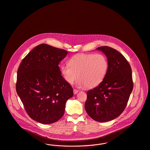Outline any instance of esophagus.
<instances>
[{
    "instance_id": "obj_1",
    "label": "esophagus",
    "mask_w": 150,
    "mask_h": 150,
    "mask_svg": "<svg viewBox=\"0 0 150 150\" xmlns=\"http://www.w3.org/2000/svg\"><path fill=\"white\" fill-rule=\"evenodd\" d=\"M78 92H79V90H77V89H74V90H73V93H74V94H77Z\"/></svg>"
}]
</instances>
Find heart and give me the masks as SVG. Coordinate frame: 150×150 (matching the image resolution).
<instances>
[{
  "mask_svg": "<svg viewBox=\"0 0 150 150\" xmlns=\"http://www.w3.org/2000/svg\"><path fill=\"white\" fill-rule=\"evenodd\" d=\"M108 69V61L102 54L80 53L73 56L68 65H62L61 73L67 82L73 84L77 77V85L94 88L104 79Z\"/></svg>",
  "mask_w": 150,
  "mask_h": 150,
  "instance_id": "1",
  "label": "heart"
}]
</instances>
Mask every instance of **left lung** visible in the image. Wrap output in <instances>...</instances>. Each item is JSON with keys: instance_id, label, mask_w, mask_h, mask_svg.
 I'll return each instance as SVG.
<instances>
[{"instance_id": "1", "label": "left lung", "mask_w": 150, "mask_h": 150, "mask_svg": "<svg viewBox=\"0 0 150 150\" xmlns=\"http://www.w3.org/2000/svg\"><path fill=\"white\" fill-rule=\"evenodd\" d=\"M96 50L106 55L108 69L100 85L87 92L85 109L93 120L105 122L115 119L125 110L133 89L132 70L118 51L107 46Z\"/></svg>"}]
</instances>
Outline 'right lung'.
Segmentation results:
<instances>
[{"mask_svg":"<svg viewBox=\"0 0 150 150\" xmlns=\"http://www.w3.org/2000/svg\"><path fill=\"white\" fill-rule=\"evenodd\" d=\"M67 50L46 44L36 46L22 60L17 73L16 92L32 120L47 125L63 116L65 104L73 97L71 85L59 67Z\"/></svg>","mask_w":150,"mask_h":150,"instance_id":"add662e5","label":"right lung"}]
</instances>
